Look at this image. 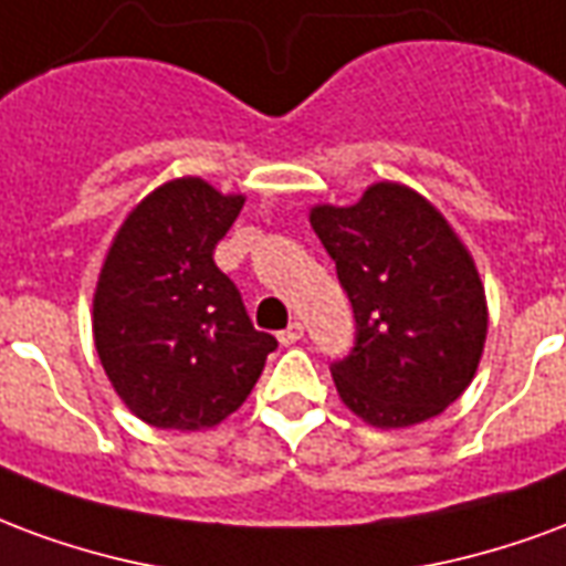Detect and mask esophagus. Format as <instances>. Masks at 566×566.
Masks as SVG:
<instances>
[{"label": "esophagus", "instance_id": "obj_1", "mask_svg": "<svg viewBox=\"0 0 566 566\" xmlns=\"http://www.w3.org/2000/svg\"><path fill=\"white\" fill-rule=\"evenodd\" d=\"M301 337H304V325L301 323H289L286 328H283V332L277 334V340L283 346H292V344H298Z\"/></svg>", "mask_w": 566, "mask_h": 566}]
</instances>
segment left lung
Returning a JSON list of instances; mask_svg holds the SVG:
<instances>
[{
  "instance_id": "1",
  "label": "left lung",
  "mask_w": 566,
  "mask_h": 566,
  "mask_svg": "<svg viewBox=\"0 0 566 566\" xmlns=\"http://www.w3.org/2000/svg\"><path fill=\"white\" fill-rule=\"evenodd\" d=\"M311 226L356 319L349 356L332 365L346 407L377 428L447 410L489 328L485 289L449 222L413 189L377 184L353 208H313Z\"/></svg>"
}]
</instances>
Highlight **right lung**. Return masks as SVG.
<instances>
[{"instance_id":"right-lung-1","label":"right lung","mask_w":566,"mask_h":566,"mask_svg":"<svg viewBox=\"0 0 566 566\" xmlns=\"http://www.w3.org/2000/svg\"><path fill=\"white\" fill-rule=\"evenodd\" d=\"M241 208V196L198 177L171 180L132 210L105 259L93 301L98 358L132 413L156 428L222 422L277 349L213 262Z\"/></svg>"}]
</instances>
